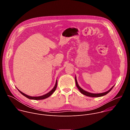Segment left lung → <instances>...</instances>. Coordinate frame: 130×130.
I'll return each instance as SVG.
<instances>
[{
  "instance_id": "left-lung-1",
  "label": "left lung",
  "mask_w": 130,
  "mask_h": 130,
  "mask_svg": "<svg viewBox=\"0 0 130 130\" xmlns=\"http://www.w3.org/2000/svg\"><path fill=\"white\" fill-rule=\"evenodd\" d=\"M75 81H76V86L78 87V88L79 89V90H80V91L81 92V93L86 96H88V97H101L103 96H104L105 95H106L107 94H108V92L112 89V88L114 87V86H113L112 88H111L109 90H108V91L103 92V93H100V94H92V93H90V92H88L84 90H83L82 88H81L78 85L77 79H76V77L75 78Z\"/></svg>"
}]
</instances>
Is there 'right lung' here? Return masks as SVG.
I'll use <instances>...</instances> for the list:
<instances>
[{"label": "right lung", "instance_id": "add662e5", "mask_svg": "<svg viewBox=\"0 0 130 130\" xmlns=\"http://www.w3.org/2000/svg\"><path fill=\"white\" fill-rule=\"evenodd\" d=\"M57 87V81H56V83H55V85L54 87H53V88L50 91H49V92H48V93H47V94H45V95H43V96H39V97H31V96H28V95H27L24 94L23 92H22V91H21L20 90H18H18H19V91L21 92V93L23 95H24V96H25L26 97L28 98V99H33V100H42V99H46V98L49 97V96H50L53 93V92L55 90V89H56Z\"/></svg>", "mask_w": 130, "mask_h": 130}]
</instances>
